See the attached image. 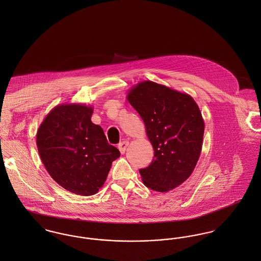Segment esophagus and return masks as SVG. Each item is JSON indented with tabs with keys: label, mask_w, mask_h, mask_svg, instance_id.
<instances>
[{
	"label": "esophagus",
	"mask_w": 261,
	"mask_h": 261,
	"mask_svg": "<svg viewBox=\"0 0 261 261\" xmlns=\"http://www.w3.org/2000/svg\"><path fill=\"white\" fill-rule=\"evenodd\" d=\"M128 143H129V142H127V141H123V142H119V151H120V153H124V151H125V149H126Z\"/></svg>",
	"instance_id": "34e87169"
}]
</instances>
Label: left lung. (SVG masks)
Masks as SVG:
<instances>
[{
  "label": "left lung",
  "instance_id": "left-lung-1",
  "mask_svg": "<svg viewBox=\"0 0 261 261\" xmlns=\"http://www.w3.org/2000/svg\"><path fill=\"white\" fill-rule=\"evenodd\" d=\"M140 114L154 156L140 169L143 185L167 192L185 182L196 166L202 147L204 121L192 96L164 85L143 81L126 95Z\"/></svg>",
  "mask_w": 261,
  "mask_h": 261
}]
</instances>
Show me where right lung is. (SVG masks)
<instances>
[{"mask_svg":"<svg viewBox=\"0 0 261 261\" xmlns=\"http://www.w3.org/2000/svg\"><path fill=\"white\" fill-rule=\"evenodd\" d=\"M93 112V107L83 103L59 105L37 132L39 154L51 178L83 196L98 191L120 155L102 128L91 120Z\"/></svg>","mask_w":261,"mask_h":261,"instance_id":"right-lung-1","label":"right lung"}]
</instances>
